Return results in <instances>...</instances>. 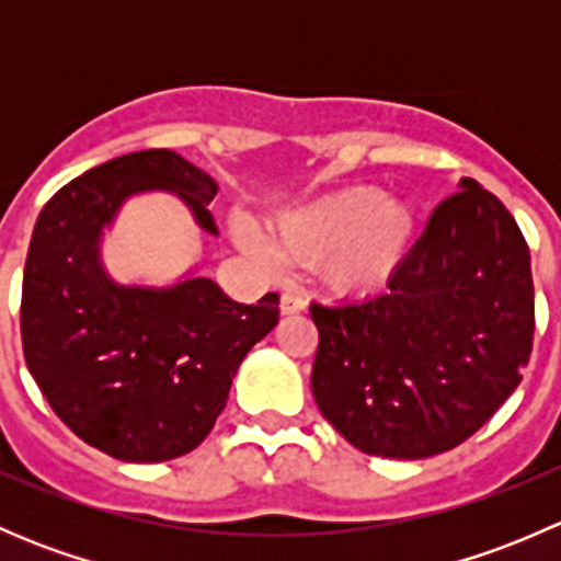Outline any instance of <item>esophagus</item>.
Returning <instances> with one entry per match:
<instances>
[{
	"label": "esophagus",
	"mask_w": 561,
	"mask_h": 561,
	"mask_svg": "<svg viewBox=\"0 0 561 561\" xmlns=\"http://www.w3.org/2000/svg\"><path fill=\"white\" fill-rule=\"evenodd\" d=\"M279 307H282V314H298L307 309V301H304L301 296H296V293H282Z\"/></svg>",
	"instance_id": "esophagus-1"
}]
</instances>
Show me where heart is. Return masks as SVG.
<instances>
[{
	"label": "heart",
	"instance_id": "b5f03b06",
	"mask_svg": "<svg viewBox=\"0 0 561 561\" xmlns=\"http://www.w3.org/2000/svg\"><path fill=\"white\" fill-rule=\"evenodd\" d=\"M415 233V206L369 184L344 186L287 208L274 219V241L247 219L233 225L236 244L254 260L276 265L285 254L317 263L325 287L339 296L382 290L404 263Z\"/></svg>",
	"mask_w": 561,
	"mask_h": 561
}]
</instances>
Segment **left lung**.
I'll return each instance as SVG.
<instances>
[{
    "label": "left lung",
    "instance_id": "8db88e82",
    "mask_svg": "<svg viewBox=\"0 0 561 561\" xmlns=\"http://www.w3.org/2000/svg\"><path fill=\"white\" fill-rule=\"evenodd\" d=\"M390 290L312 304V393L353 448L428 458L472 437L522 382L535 333L529 247L474 179L434 208Z\"/></svg>",
    "mask_w": 561,
    "mask_h": 561
}]
</instances>
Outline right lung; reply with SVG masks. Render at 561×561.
I'll use <instances>...</instances> for the list:
<instances>
[{
  "mask_svg": "<svg viewBox=\"0 0 561 561\" xmlns=\"http://www.w3.org/2000/svg\"><path fill=\"white\" fill-rule=\"evenodd\" d=\"M175 195L219 236L217 181L168 149L116 157L61 186L32 230L21 339L32 377L72 434L133 463L171 461L208 437L249 350L279 322V296L236 304L192 265L171 285H124L103 263L127 201Z\"/></svg>",
  "mask_w": 561,
  "mask_h": 561,
  "instance_id": "obj_1",
  "label": "right lung"
}]
</instances>
